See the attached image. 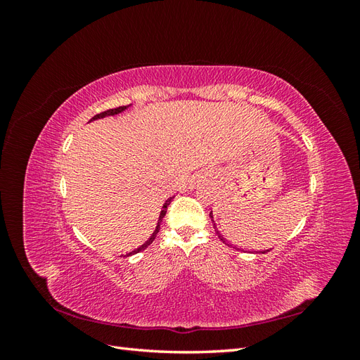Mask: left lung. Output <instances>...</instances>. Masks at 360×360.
Here are the masks:
<instances>
[{"label": "left lung", "mask_w": 360, "mask_h": 360, "mask_svg": "<svg viewBox=\"0 0 360 360\" xmlns=\"http://www.w3.org/2000/svg\"><path fill=\"white\" fill-rule=\"evenodd\" d=\"M210 217H212V221H213V214H212V213H210ZM213 225H214V224H213ZM214 228H216V226H214ZM216 234H217V236H219V238H221V240H222V243H225V245H228V243H226V242H225V238H224V237H222V236H221V234H219V233H217V231H216ZM266 252H267V250H266ZM266 252H261V254H266Z\"/></svg>", "instance_id": "8db88e82"}]
</instances>
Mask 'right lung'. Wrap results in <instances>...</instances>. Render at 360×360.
I'll return each mask as SVG.
<instances>
[{"instance_id":"obj_1","label":"right lung","mask_w":360,"mask_h":360,"mask_svg":"<svg viewBox=\"0 0 360 360\" xmlns=\"http://www.w3.org/2000/svg\"><path fill=\"white\" fill-rule=\"evenodd\" d=\"M126 108H127V106H118V108H114V110H108V111H105V112L97 114V115H94V117L91 118V122H93V120H97V118H103V117H108V115H115V114L123 112V111L126 110ZM172 198H174V197L168 198V200L165 201V204H163V207H162V212H160V214H159V221H158V225H156V230L153 231V234L150 236L148 240H147L144 245H141L139 248H136L135 250H132V252L126 254V257H129V255H134V254H138V252H141V250H144L148 245L153 243V240H155L156 236H158V233H159V230H160V222H162V219H163V216H165V213H167V207L169 205V202L172 201Z\"/></svg>"}]
</instances>
